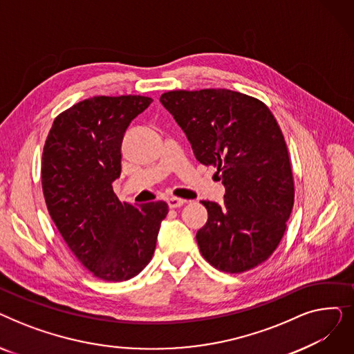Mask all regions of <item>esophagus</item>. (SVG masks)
<instances>
[{"label":"esophagus","instance_id":"esophagus-1","mask_svg":"<svg viewBox=\"0 0 354 354\" xmlns=\"http://www.w3.org/2000/svg\"><path fill=\"white\" fill-rule=\"evenodd\" d=\"M183 203H187V201L180 199V198H176V196L167 198V205H169L171 208H179V207L183 205Z\"/></svg>","mask_w":354,"mask_h":354}]
</instances>
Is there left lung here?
<instances>
[{"label": "left lung", "instance_id": "left-lung-1", "mask_svg": "<svg viewBox=\"0 0 354 354\" xmlns=\"http://www.w3.org/2000/svg\"><path fill=\"white\" fill-rule=\"evenodd\" d=\"M160 103L187 135L195 158L218 167L224 205L201 201L208 221L199 251L219 271L244 272L275 251L294 205L287 145L270 109L227 88L174 90Z\"/></svg>", "mask_w": 354, "mask_h": 354}]
</instances>
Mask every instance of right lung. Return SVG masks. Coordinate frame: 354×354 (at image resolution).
<instances>
[{
    "mask_svg": "<svg viewBox=\"0 0 354 354\" xmlns=\"http://www.w3.org/2000/svg\"><path fill=\"white\" fill-rule=\"evenodd\" d=\"M153 100L95 96L54 119L47 136L41 182L55 227L79 261L104 281H126L151 261L163 201L120 202L113 183L122 171V142L132 120Z\"/></svg>",
    "mask_w": 354,
    "mask_h": 354,
    "instance_id": "add662e5",
    "label": "right lung"
}]
</instances>
